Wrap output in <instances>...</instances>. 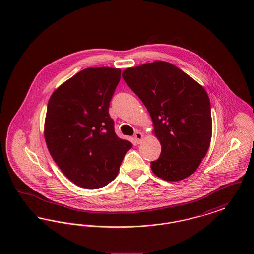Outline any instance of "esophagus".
<instances>
[{"instance_id": "obj_1", "label": "esophagus", "mask_w": 254, "mask_h": 254, "mask_svg": "<svg viewBox=\"0 0 254 254\" xmlns=\"http://www.w3.org/2000/svg\"><path fill=\"white\" fill-rule=\"evenodd\" d=\"M134 138H135V140H136L137 143H141L142 140H143V138H144V135H143V133H141L140 131H137V132L134 134Z\"/></svg>"}]
</instances>
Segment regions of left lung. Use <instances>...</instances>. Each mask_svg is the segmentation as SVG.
<instances>
[{
  "label": "left lung",
  "instance_id": "8db88e82",
  "mask_svg": "<svg viewBox=\"0 0 254 254\" xmlns=\"http://www.w3.org/2000/svg\"><path fill=\"white\" fill-rule=\"evenodd\" d=\"M123 79L145 105L162 146L150 163L165 181H180L198 169L209 147L212 120L205 88L177 66L163 61L123 71Z\"/></svg>",
  "mask_w": 254,
  "mask_h": 254
}]
</instances>
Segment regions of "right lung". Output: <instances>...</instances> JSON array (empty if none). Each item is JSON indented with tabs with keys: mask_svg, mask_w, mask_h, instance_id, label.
<instances>
[{
	"mask_svg": "<svg viewBox=\"0 0 254 254\" xmlns=\"http://www.w3.org/2000/svg\"><path fill=\"white\" fill-rule=\"evenodd\" d=\"M121 69L88 67L50 97L45 122L49 153L63 173L85 189L107 186L117 176L132 147L119 138L109 113Z\"/></svg>",
	"mask_w": 254,
	"mask_h": 254,
	"instance_id": "add662e5",
	"label": "right lung"
}]
</instances>
